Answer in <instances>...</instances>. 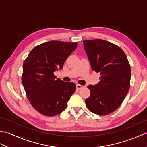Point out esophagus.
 Here are the masks:
<instances>
[{"label": "esophagus", "instance_id": "1", "mask_svg": "<svg viewBox=\"0 0 147 147\" xmlns=\"http://www.w3.org/2000/svg\"><path fill=\"white\" fill-rule=\"evenodd\" d=\"M83 88H84V86L79 85V84H77V85H76V88L78 90H80V89H82Z\"/></svg>", "mask_w": 147, "mask_h": 147}]
</instances>
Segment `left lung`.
I'll use <instances>...</instances> for the list:
<instances>
[{
    "label": "left lung",
    "instance_id": "8db88e82",
    "mask_svg": "<svg viewBox=\"0 0 147 147\" xmlns=\"http://www.w3.org/2000/svg\"><path fill=\"white\" fill-rule=\"evenodd\" d=\"M83 43L92 69L100 73L99 83L88 86L91 94L86 105L94 114H111L119 107L129 91V63L123 50L111 42L96 39Z\"/></svg>",
    "mask_w": 147,
    "mask_h": 147
}]
</instances>
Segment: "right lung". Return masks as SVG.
<instances>
[{
	"label": "right lung",
	"mask_w": 147,
	"mask_h": 147,
	"mask_svg": "<svg viewBox=\"0 0 147 147\" xmlns=\"http://www.w3.org/2000/svg\"><path fill=\"white\" fill-rule=\"evenodd\" d=\"M77 46V43L49 41L33 48L24 61L22 83L31 104L42 114L61 113L75 92V84L64 82L54 73L62 69Z\"/></svg>",
	"instance_id": "obj_1"
}]
</instances>
